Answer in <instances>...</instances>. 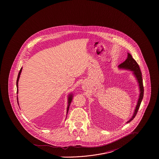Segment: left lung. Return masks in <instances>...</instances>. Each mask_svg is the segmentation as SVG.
<instances>
[{"instance_id": "8db88e82", "label": "left lung", "mask_w": 159, "mask_h": 159, "mask_svg": "<svg viewBox=\"0 0 159 159\" xmlns=\"http://www.w3.org/2000/svg\"><path fill=\"white\" fill-rule=\"evenodd\" d=\"M118 68L119 69H124V70H130L132 72V74L136 78L137 83L138 84L139 86V97L136 103V107L134 110V114L132 116V117L126 122L129 123L131 122L137 114V112L138 111V109L140 107L141 101L143 98V95H144V88H143V79H142V74L140 70L138 64H137L135 60L132 57V55L128 52L127 54V59L122 64L119 65Z\"/></svg>"}]
</instances>
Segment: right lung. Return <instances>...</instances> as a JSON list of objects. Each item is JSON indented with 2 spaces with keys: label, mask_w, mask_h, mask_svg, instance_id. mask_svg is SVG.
I'll return each mask as SVG.
<instances>
[{
  "label": "right lung",
  "mask_w": 159,
  "mask_h": 159,
  "mask_svg": "<svg viewBox=\"0 0 159 159\" xmlns=\"http://www.w3.org/2000/svg\"><path fill=\"white\" fill-rule=\"evenodd\" d=\"M22 69L23 68H21V70H20L19 71V73H18V78H17V81H16V87H17V93H18V81H19V79H20V75H21V73L22 71ZM73 93H69L68 96V106H67V115L68 114V110H69V107H70V103L73 100ZM18 100V97H17V100ZM19 104V103H18Z\"/></svg>",
  "instance_id": "1"
}]
</instances>
